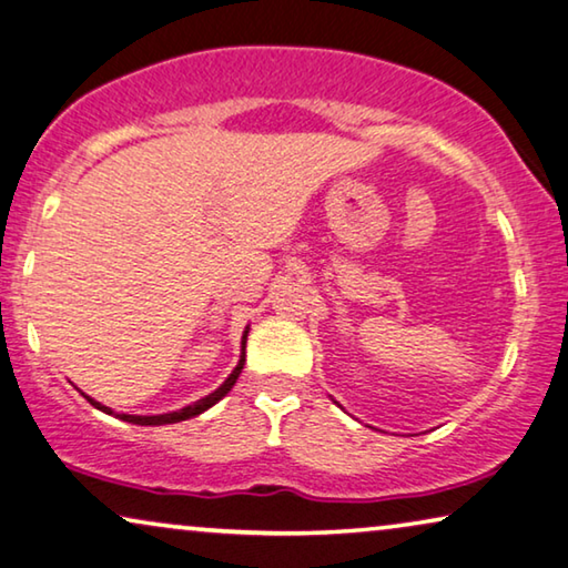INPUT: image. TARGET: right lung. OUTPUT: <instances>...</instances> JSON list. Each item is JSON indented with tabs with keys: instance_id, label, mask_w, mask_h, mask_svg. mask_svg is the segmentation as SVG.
<instances>
[{
	"instance_id": "obj_1",
	"label": "right lung",
	"mask_w": 568,
	"mask_h": 568,
	"mask_svg": "<svg viewBox=\"0 0 568 568\" xmlns=\"http://www.w3.org/2000/svg\"><path fill=\"white\" fill-rule=\"evenodd\" d=\"M242 338H244V342H247V332H244V336H242ZM244 342H242V359H240V365H236L232 375L224 379V385H222V387H216V390L211 393V395L201 397L199 403L185 405V408H181V410L165 413V416H126V413H116V418H120V420H126V423H138V426H163V423H178V420L193 418V416H199V413L209 410L211 405L222 400V397L232 390L234 383H236V377H240V372H242V367H244ZM87 400H89L91 405H94V408L104 410V413H109V416H112V408H106V405H101V403H97V400H91L89 395H87Z\"/></svg>"
}]
</instances>
